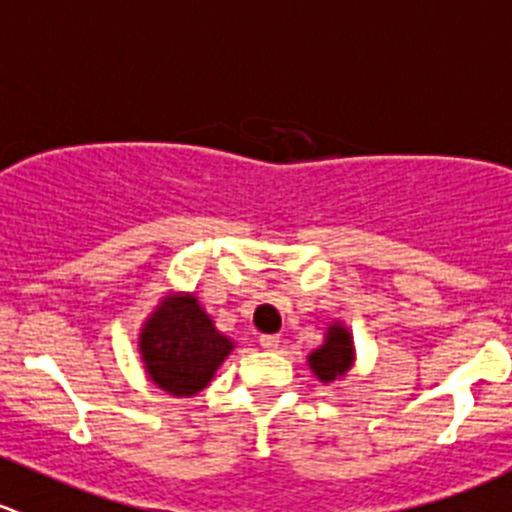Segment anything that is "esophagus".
<instances>
[{"instance_id": "esophagus-1", "label": "esophagus", "mask_w": 512, "mask_h": 512, "mask_svg": "<svg viewBox=\"0 0 512 512\" xmlns=\"http://www.w3.org/2000/svg\"><path fill=\"white\" fill-rule=\"evenodd\" d=\"M260 345L265 347V350H277V345H280V337H277V335H260Z\"/></svg>"}]
</instances>
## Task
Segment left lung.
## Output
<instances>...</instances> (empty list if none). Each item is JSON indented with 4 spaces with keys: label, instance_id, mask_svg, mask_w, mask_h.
Wrapping results in <instances>:
<instances>
[{
    "label": "left lung",
    "instance_id": "8db88e82",
    "mask_svg": "<svg viewBox=\"0 0 512 512\" xmlns=\"http://www.w3.org/2000/svg\"><path fill=\"white\" fill-rule=\"evenodd\" d=\"M310 365L322 382H330L335 380V377L345 375L352 365L350 332L340 325L330 327V330H327L325 345L310 355Z\"/></svg>",
    "mask_w": 512,
    "mask_h": 512
}]
</instances>
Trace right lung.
I'll list each match as a JSON object with an SVG mask.
<instances>
[{
    "mask_svg": "<svg viewBox=\"0 0 512 512\" xmlns=\"http://www.w3.org/2000/svg\"><path fill=\"white\" fill-rule=\"evenodd\" d=\"M147 372L172 395H195L212 380L232 350L195 297H175L157 307L140 342Z\"/></svg>",
    "mask_w": 512,
    "mask_h": 512,
    "instance_id": "obj_1",
    "label": "right lung"
}]
</instances>
